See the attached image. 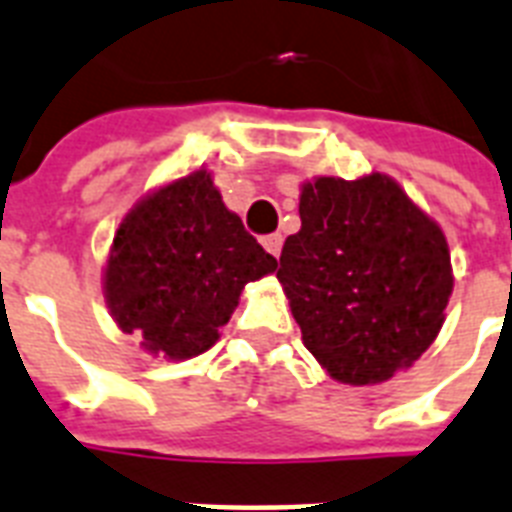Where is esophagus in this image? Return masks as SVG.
Here are the masks:
<instances>
[{
	"instance_id": "34e87169",
	"label": "esophagus",
	"mask_w": 512,
	"mask_h": 512,
	"mask_svg": "<svg viewBox=\"0 0 512 512\" xmlns=\"http://www.w3.org/2000/svg\"><path fill=\"white\" fill-rule=\"evenodd\" d=\"M263 247L268 249L270 255H273L278 260V255H281V247H284V236H281V234L263 236Z\"/></svg>"
}]
</instances>
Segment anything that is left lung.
I'll return each instance as SVG.
<instances>
[{
  "mask_svg": "<svg viewBox=\"0 0 512 512\" xmlns=\"http://www.w3.org/2000/svg\"><path fill=\"white\" fill-rule=\"evenodd\" d=\"M302 228L276 278L302 342L339 384H384L429 350L452 297L442 226L392 176L299 186Z\"/></svg>",
  "mask_w": 512,
  "mask_h": 512,
  "instance_id": "obj_1",
  "label": "left lung"
}]
</instances>
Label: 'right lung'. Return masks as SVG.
Listing matches in <instances>:
<instances>
[{"label":"right lung","mask_w":512,"mask_h":512,"mask_svg":"<svg viewBox=\"0 0 512 512\" xmlns=\"http://www.w3.org/2000/svg\"><path fill=\"white\" fill-rule=\"evenodd\" d=\"M276 270L242 218L197 168L147 191L120 220L102 270L105 302L123 334L165 360H189L220 339L249 281Z\"/></svg>","instance_id":"1"}]
</instances>
